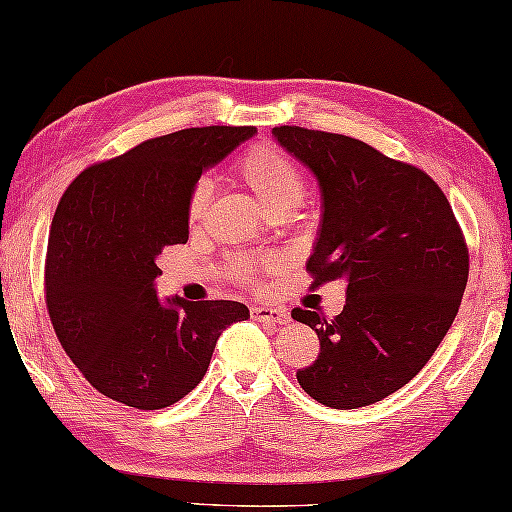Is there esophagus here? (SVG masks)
I'll list each match as a JSON object with an SVG mask.
<instances>
[{"instance_id":"1","label":"esophagus","mask_w":512,"mask_h":512,"mask_svg":"<svg viewBox=\"0 0 512 512\" xmlns=\"http://www.w3.org/2000/svg\"><path fill=\"white\" fill-rule=\"evenodd\" d=\"M250 315L257 322H264V324H288L290 322V313L288 308L284 306H255L250 308Z\"/></svg>"}]
</instances>
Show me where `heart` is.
<instances>
[{"label": "heart", "mask_w": 512, "mask_h": 512, "mask_svg": "<svg viewBox=\"0 0 512 512\" xmlns=\"http://www.w3.org/2000/svg\"><path fill=\"white\" fill-rule=\"evenodd\" d=\"M228 175L233 182L244 186L257 197L266 213L273 217H286L304 202L306 197V173L302 164L284 148L273 142L250 144L233 157L228 166ZM210 204V188L206 182H197L190 188L186 199V219L190 226L204 222ZM275 257H235L233 270L239 279L257 282L262 273L277 270Z\"/></svg>", "instance_id": "obj_1"}]
</instances>
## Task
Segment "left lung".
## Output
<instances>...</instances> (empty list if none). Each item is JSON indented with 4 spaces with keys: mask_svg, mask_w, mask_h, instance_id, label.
I'll return each mask as SVG.
<instances>
[{
    "mask_svg": "<svg viewBox=\"0 0 512 512\" xmlns=\"http://www.w3.org/2000/svg\"><path fill=\"white\" fill-rule=\"evenodd\" d=\"M273 135L322 188L310 288L346 284L337 317L290 313L319 337V355L297 382L330 408L382 402L426 366L455 322L468 282L462 228L422 168L324 130L277 126Z\"/></svg>",
    "mask_w": 512,
    "mask_h": 512,
    "instance_id": "obj_1",
    "label": "left lung"
}]
</instances>
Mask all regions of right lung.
I'll return each mask as SVG.
<instances>
[{
    "mask_svg": "<svg viewBox=\"0 0 512 512\" xmlns=\"http://www.w3.org/2000/svg\"><path fill=\"white\" fill-rule=\"evenodd\" d=\"M255 135L253 126H204L146 139L79 173L48 233L44 295L50 324L99 393L159 410L193 390L219 335L250 317L226 299L162 304L155 279L164 248L188 242L186 199L202 170Z\"/></svg>",
    "mask_w": 512,
    "mask_h": 512,
    "instance_id": "add662e5",
    "label": "right lung"
}]
</instances>
